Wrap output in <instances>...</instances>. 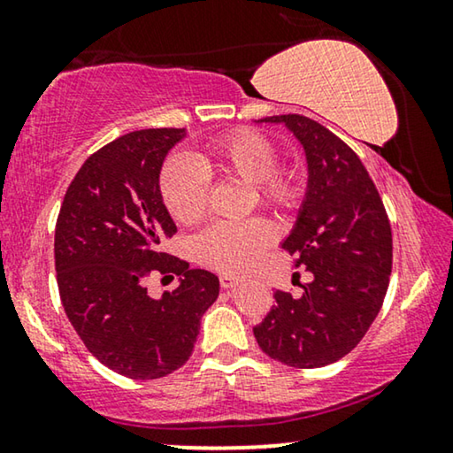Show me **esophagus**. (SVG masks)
<instances>
[{
  "instance_id": "1",
  "label": "esophagus",
  "mask_w": 453,
  "mask_h": 453,
  "mask_svg": "<svg viewBox=\"0 0 453 453\" xmlns=\"http://www.w3.org/2000/svg\"><path fill=\"white\" fill-rule=\"evenodd\" d=\"M245 278L243 276H234V274H222L220 276V287L222 288H234L239 284H243Z\"/></svg>"
}]
</instances>
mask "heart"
Segmentation results:
<instances>
[{"instance_id": "heart-1", "label": "heart", "mask_w": 453, "mask_h": 453, "mask_svg": "<svg viewBox=\"0 0 453 453\" xmlns=\"http://www.w3.org/2000/svg\"><path fill=\"white\" fill-rule=\"evenodd\" d=\"M276 146L253 129H234L210 142L206 154L191 160L183 154L171 157L160 173V194L169 214L181 225H196L208 210V175L216 169L247 185H253L264 206L290 210L301 197V183L293 173L278 171ZM274 239L268 222H214L196 239V253L212 268L237 272L256 262Z\"/></svg>"}]
</instances>
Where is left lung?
<instances>
[{
  "label": "left lung",
  "instance_id": "8db88e82",
  "mask_svg": "<svg viewBox=\"0 0 453 453\" xmlns=\"http://www.w3.org/2000/svg\"><path fill=\"white\" fill-rule=\"evenodd\" d=\"M257 123L284 126L305 152V197L280 245L313 280L301 296L276 290V305L253 334L265 355L288 367H326L349 355L380 313L392 228L367 169L338 135L303 115Z\"/></svg>",
  "mask_w": 453,
  "mask_h": 453
}]
</instances>
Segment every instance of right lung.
Instances as JSON below:
<instances>
[{"label":"right lung","mask_w":453,"mask_h":453,"mask_svg":"<svg viewBox=\"0 0 453 453\" xmlns=\"http://www.w3.org/2000/svg\"><path fill=\"white\" fill-rule=\"evenodd\" d=\"M188 129H140L82 165L55 225V272L65 315L92 355L129 380H158L188 363L200 319L219 299L206 270L166 256L177 233L160 194V171ZM150 271L177 273L175 291L152 300Z\"/></svg>","instance_id":"add662e5"}]
</instances>
